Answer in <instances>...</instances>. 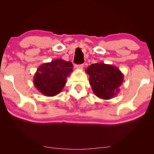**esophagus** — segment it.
I'll return each instance as SVG.
<instances>
[{
  "label": "esophagus",
  "instance_id": "1",
  "mask_svg": "<svg viewBox=\"0 0 154 154\" xmlns=\"http://www.w3.org/2000/svg\"><path fill=\"white\" fill-rule=\"evenodd\" d=\"M83 67H84V64H79L76 66V68H77V69H82Z\"/></svg>",
  "mask_w": 154,
  "mask_h": 154
}]
</instances>
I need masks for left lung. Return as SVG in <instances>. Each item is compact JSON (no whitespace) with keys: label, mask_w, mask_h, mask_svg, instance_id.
Masks as SVG:
<instances>
[{"label":"left lung","mask_w":154,"mask_h":154,"mask_svg":"<svg viewBox=\"0 0 154 154\" xmlns=\"http://www.w3.org/2000/svg\"><path fill=\"white\" fill-rule=\"evenodd\" d=\"M93 93L98 98L109 100L114 98L122 85L124 75L119 69L111 64L95 63L85 70Z\"/></svg>","instance_id":"8db88e82"}]
</instances>
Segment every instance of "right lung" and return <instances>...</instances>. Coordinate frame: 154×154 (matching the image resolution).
<instances>
[{
	"label": "right lung",
	"mask_w": 154,
	"mask_h": 154,
	"mask_svg": "<svg viewBox=\"0 0 154 154\" xmlns=\"http://www.w3.org/2000/svg\"><path fill=\"white\" fill-rule=\"evenodd\" d=\"M73 65L70 61L55 59L40 65L35 72L33 83L37 90L45 96H54L63 90L66 77L72 73Z\"/></svg>",
	"instance_id": "obj_1"
}]
</instances>
